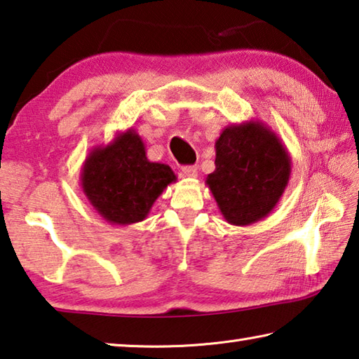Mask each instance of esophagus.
I'll list each match as a JSON object with an SVG mask.
<instances>
[{
  "instance_id": "34e87169",
  "label": "esophagus",
  "mask_w": 359,
  "mask_h": 359,
  "mask_svg": "<svg viewBox=\"0 0 359 359\" xmlns=\"http://www.w3.org/2000/svg\"><path fill=\"white\" fill-rule=\"evenodd\" d=\"M198 166H184L182 168V175L188 179H196L198 177Z\"/></svg>"
}]
</instances>
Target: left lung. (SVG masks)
Returning a JSON list of instances; mask_svg holds the SVG:
<instances>
[{
    "instance_id": "left-lung-1",
    "label": "left lung",
    "mask_w": 359,
    "mask_h": 359,
    "mask_svg": "<svg viewBox=\"0 0 359 359\" xmlns=\"http://www.w3.org/2000/svg\"><path fill=\"white\" fill-rule=\"evenodd\" d=\"M215 171L205 185L229 224L251 226L281 199L292 172L287 147L259 121L231 123L215 141Z\"/></svg>"
}]
</instances>
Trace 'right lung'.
Returning <instances> with one entry per match:
<instances>
[{
  "mask_svg": "<svg viewBox=\"0 0 359 359\" xmlns=\"http://www.w3.org/2000/svg\"><path fill=\"white\" fill-rule=\"evenodd\" d=\"M177 175L165 163L147 158L136 130L116 135L90 149L80 172L84 196L109 224L128 226L146 219L154 202Z\"/></svg>",
  "mask_w": 359,
  "mask_h": 359,
  "instance_id": "1",
  "label": "right lung"
}]
</instances>
